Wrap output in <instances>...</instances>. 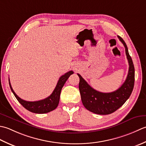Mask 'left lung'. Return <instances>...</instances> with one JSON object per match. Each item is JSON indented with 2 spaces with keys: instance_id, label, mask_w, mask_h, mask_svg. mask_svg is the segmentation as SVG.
<instances>
[{
  "instance_id": "8db88e82",
  "label": "left lung",
  "mask_w": 146,
  "mask_h": 146,
  "mask_svg": "<svg viewBox=\"0 0 146 146\" xmlns=\"http://www.w3.org/2000/svg\"><path fill=\"white\" fill-rule=\"evenodd\" d=\"M118 38L123 44L129 69L123 84L117 90L111 93H102L91 87L80 74L79 89L83 105L89 111L98 115H108L120 108L129 99L133 89L135 81V69L127 46L120 36Z\"/></svg>"
}]
</instances>
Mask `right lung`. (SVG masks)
I'll use <instances>...</instances> for the list:
<instances>
[{"label":"right lung","mask_w":146,"mask_h":146,"mask_svg":"<svg viewBox=\"0 0 146 146\" xmlns=\"http://www.w3.org/2000/svg\"><path fill=\"white\" fill-rule=\"evenodd\" d=\"M73 73V71L70 70L69 72L65 73L64 75L62 76L59 78L55 90H53L52 94L45 99L36 101V102H27V101L22 100L15 93V92L13 90L9 79V86L12 92L13 93L15 97L16 98L17 101L21 104L23 107H25L28 111L35 113H46L53 111L57 107L59 103V100H60V95L62 88H63L68 78Z\"/></svg>","instance_id":"obj_1"}]
</instances>
